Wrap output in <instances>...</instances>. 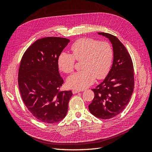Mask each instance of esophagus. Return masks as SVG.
I'll return each instance as SVG.
<instances>
[{"label":"esophagus","instance_id":"34e87169","mask_svg":"<svg viewBox=\"0 0 152 152\" xmlns=\"http://www.w3.org/2000/svg\"><path fill=\"white\" fill-rule=\"evenodd\" d=\"M81 91L80 90H77V89H73L72 90V93L73 94H76L77 93H79V92H80Z\"/></svg>","mask_w":152,"mask_h":152}]
</instances>
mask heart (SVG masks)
<instances>
[{
	"label": "heart",
	"instance_id": "heart-1",
	"mask_svg": "<svg viewBox=\"0 0 152 152\" xmlns=\"http://www.w3.org/2000/svg\"><path fill=\"white\" fill-rule=\"evenodd\" d=\"M72 54L62 52L58 58L60 70L66 73L73 72L75 60L80 61L83 70L68 78L71 88L82 90L89 87L95 79H102L108 75L113 60V49L108 42L92 38L77 40L71 46Z\"/></svg>",
	"mask_w": 152,
	"mask_h": 152
}]
</instances>
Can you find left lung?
<instances>
[{
  "label": "left lung",
  "mask_w": 152,
  "mask_h": 152,
  "mask_svg": "<svg viewBox=\"0 0 152 152\" xmlns=\"http://www.w3.org/2000/svg\"><path fill=\"white\" fill-rule=\"evenodd\" d=\"M98 34L111 42L113 61L104 80L92 89L94 97L89 110L96 117L108 119L122 112L129 102L134 87V68L129 53L115 36L104 32Z\"/></svg>",
  "instance_id": "1"
}]
</instances>
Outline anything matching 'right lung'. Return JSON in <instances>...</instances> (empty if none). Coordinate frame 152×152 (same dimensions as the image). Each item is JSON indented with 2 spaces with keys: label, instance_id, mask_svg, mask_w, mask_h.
<instances>
[{
  "label": "right lung",
  "instance_id": "1",
  "mask_svg": "<svg viewBox=\"0 0 152 152\" xmlns=\"http://www.w3.org/2000/svg\"><path fill=\"white\" fill-rule=\"evenodd\" d=\"M70 40L49 37L36 40L23 56L18 86L26 108L37 120L56 123L65 117L72 91H60L63 84L58 58Z\"/></svg>",
  "mask_w": 152,
  "mask_h": 152
}]
</instances>
